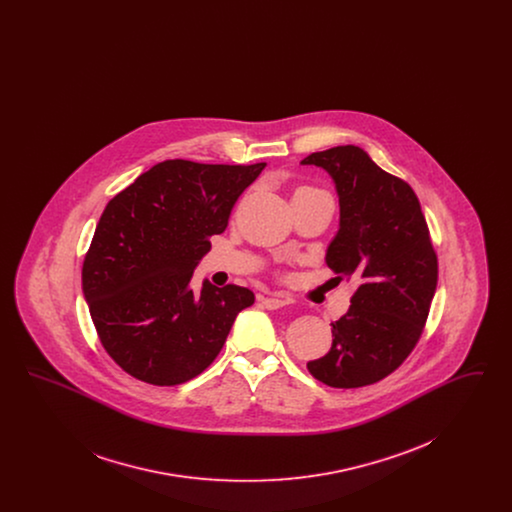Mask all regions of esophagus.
<instances>
[{
  "label": "esophagus",
  "mask_w": 512,
  "mask_h": 512,
  "mask_svg": "<svg viewBox=\"0 0 512 512\" xmlns=\"http://www.w3.org/2000/svg\"><path fill=\"white\" fill-rule=\"evenodd\" d=\"M261 303H263L267 309H270V311H274V309L284 307L288 301L282 299V297H261Z\"/></svg>",
  "instance_id": "1"
}]
</instances>
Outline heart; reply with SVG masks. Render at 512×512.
Masks as SVG:
<instances>
[{"label": "heart", "instance_id": "obj_1", "mask_svg": "<svg viewBox=\"0 0 512 512\" xmlns=\"http://www.w3.org/2000/svg\"><path fill=\"white\" fill-rule=\"evenodd\" d=\"M305 195H307V197H326V199H332L324 190L315 188V186H299V188L295 190L293 197H305Z\"/></svg>", "mask_w": 512, "mask_h": 512}]
</instances>
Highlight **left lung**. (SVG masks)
I'll use <instances>...</instances> for the list:
<instances>
[{
  "mask_svg": "<svg viewBox=\"0 0 512 512\" xmlns=\"http://www.w3.org/2000/svg\"><path fill=\"white\" fill-rule=\"evenodd\" d=\"M334 178L340 230L326 253L338 278H355L349 311L332 322V347L309 372L330 388H363L403 365L424 332L438 286V255L413 188L357 146L311 153Z\"/></svg>",
  "mask_w": 512,
  "mask_h": 512,
  "instance_id": "1",
  "label": "left lung"
}]
</instances>
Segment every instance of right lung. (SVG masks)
Segmentation results:
<instances>
[{"label":"right lung","mask_w":512,"mask_h":512,"mask_svg":"<svg viewBox=\"0 0 512 512\" xmlns=\"http://www.w3.org/2000/svg\"><path fill=\"white\" fill-rule=\"evenodd\" d=\"M267 163H157L115 195L82 265V292L109 357L153 386H176L211 365L251 290L205 282L199 259L222 234L245 188Z\"/></svg>","instance_id":"add662e5"}]
</instances>
